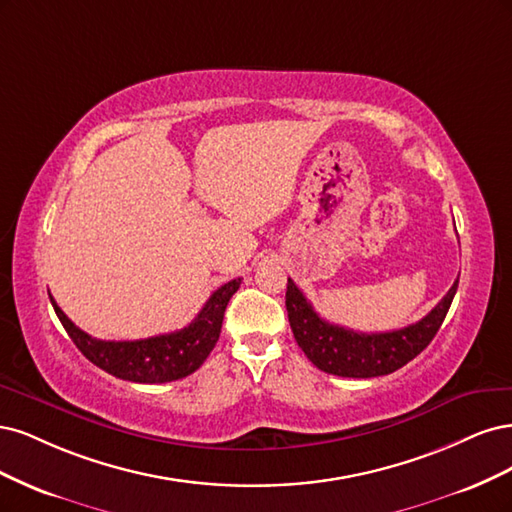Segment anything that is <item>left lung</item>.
<instances>
[{
    "instance_id": "left-lung-1",
    "label": "left lung",
    "mask_w": 512,
    "mask_h": 512,
    "mask_svg": "<svg viewBox=\"0 0 512 512\" xmlns=\"http://www.w3.org/2000/svg\"><path fill=\"white\" fill-rule=\"evenodd\" d=\"M459 278L432 312L402 329L378 334L353 332L321 319L298 285L287 280V315L295 342L319 370L346 378L385 376L406 366L430 344L451 308Z\"/></svg>"
}]
</instances>
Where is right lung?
Returning a JSON list of instances; mask_svg holds the SVG:
<instances>
[{"label": "right lung", "mask_w": 512, "mask_h": 512, "mask_svg": "<svg viewBox=\"0 0 512 512\" xmlns=\"http://www.w3.org/2000/svg\"><path fill=\"white\" fill-rule=\"evenodd\" d=\"M242 280L234 278L214 291L187 327L144 340H97L78 329L51 298L65 332L91 364L131 383H170L200 368L219 340L227 302Z\"/></svg>", "instance_id": "1"}]
</instances>
